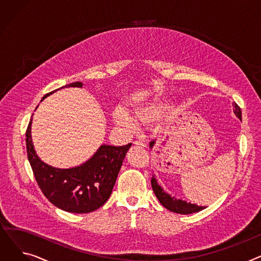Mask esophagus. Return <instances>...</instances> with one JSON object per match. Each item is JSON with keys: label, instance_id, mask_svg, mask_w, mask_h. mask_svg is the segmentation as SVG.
I'll return each instance as SVG.
<instances>
[{"label": "esophagus", "instance_id": "esophagus-1", "mask_svg": "<svg viewBox=\"0 0 261 261\" xmlns=\"http://www.w3.org/2000/svg\"><path fill=\"white\" fill-rule=\"evenodd\" d=\"M134 144L136 145V146H141V147H143V148H146V143L144 142V141H142V140H138V141H135L134 142Z\"/></svg>", "mask_w": 261, "mask_h": 261}]
</instances>
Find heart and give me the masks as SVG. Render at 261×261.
<instances>
[{
	"instance_id": "obj_1",
	"label": "heart",
	"mask_w": 261,
	"mask_h": 261,
	"mask_svg": "<svg viewBox=\"0 0 261 261\" xmlns=\"http://www.w3.org/2000/svg\"><path fill=\"white\" fill-rule=\"evenodd\" d=\"M162 112V106L155 105L151 107H147L143 109H139L138 111L134 112V119L141 123H150L155 121ZM113 120L117 125L125 127L127 129L133 130L135 129V123L131 119V117L126 113L121 111V110H117L113 114Z\"/></svg>"
}]
</instances>
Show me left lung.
Here are the masks:
<instances>
[{"instance_id": "left-lung-1", "label": "left lung", "mask_w": 261, "mask_h": 261, "mask_svg": "<svg viewBox=\"0 0 261 261\" xmlns=\"http://www.w3.org/2000/svg\"><path fill=\"white\" fill-rule=\"evenodd\" d=\"M234 113L235 115L241 120V110L240 108L234 103ZM155 141L150 142L149 147L152 149V147L154 146ZM151 186L152 189L154 191V194L156 196V198L159 199L160 203L163 205L164 207L167 208L170 212L176 213V214H181V215H189V214H194L197 212H200L204 208H206L205 206H199L197 204H193L190 202L181 200V199H176L174 197H171V195L167 194L165 190H164L161 185L158 183L156 179H155V175H152V179H151Z\"/></svg>"}]
</instances>
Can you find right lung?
Wrapping results in <instances>:
<instances>
[{"instance_id":"1","label":"right lung","mask_w":261,"mask_h":261,"mask_svg":"<svg viewBox=\"0 0 261 261\" xmlns=\"http://www.w3.org/2000/svg\"><path fill=\"white\" fill-rule=\"evenodd\" d=\"M82 86V82L76 81L60 89ZM56 91L46 94L42 100ZM32 122L33 116L26 130V151L36 181L46 199L58 208L75 214L91 213L102 206L112 194L123 159L132 144L119 147L103 144L81 165L56 168L37 155L32 141Z\"/></svg>"}]
</instances>
